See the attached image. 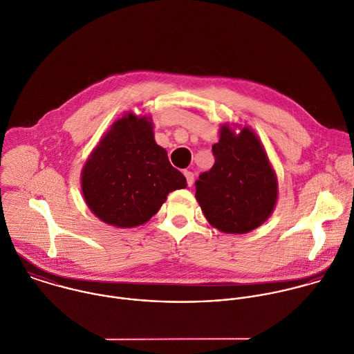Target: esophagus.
<instances>
[{"mask_svg":"<svg viewBox=\"0 0 354 354\" xmlns=\"http://www.w3.org/2000/svg\"><path fill=\"white\" fill-rule=\"evenodd\" d=\"M183 174H185V176H186L187 186H189V187H192V186H193V182H194V174H193V172H190V171H185Z\"/></svg>","mask_w":354,"mask_h":354,"instance_id":"34e87169","label":"esophagus"}]
</instances>
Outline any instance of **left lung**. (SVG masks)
Segmentation results:
<instances>
[{"mask_svg": "<svg viewBox=\"0 0 354 354\" xmlns=\"http://www.w3.org/2000/svg\"><path fill=\"white\" fill-rule=\"evenodd\" d=\"M214 164L196 182V198L209 224L225 234H245L274 212L278 179L259 137L224 124L212 146Z\"/></svg>", "mask_w": 354, "mask_h": 354, "instance_id": "8db88e82", "label": "left lung"}]
</instances>
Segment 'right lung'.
I'll use <instances>...</instances> for the list:
<instances>
[{"label": "right lung", "instance_id": "obj_1", "mask_svg": "<svg viewBox=\"0 0 354 354\" xmlns=\"http://www.w3.org/2000/svg\"><path fill=\"white\" fill-rule=\"evenodd\" d=\"M80 180L90 211L119 228L146 223L171 192L187 186L154 141L151 118L134 113L112 124L88 156Z\"/></svg>", "mask_w": 354, "mask_h": 354}]
</instances>
